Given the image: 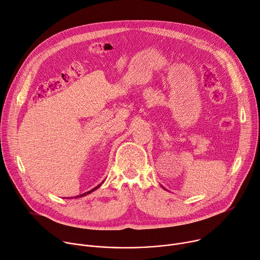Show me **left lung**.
<instances>
[{
    "label": "left lung",
    "mask_w": 260,
    "mask_h": 260,
    "mask_svg": "<svg viewBox=\"0 0 260 260\" xmlns=\"http://www.w3.org/2000/svg\"><path fill=\"white\" fill-rule=\"evenodd\" d=\"M161 187H162V188H164V190H166V188H165V187H164V186H161Z\"/></svg>",
    "instance_id": "left-lung-1"
}]
</instances>
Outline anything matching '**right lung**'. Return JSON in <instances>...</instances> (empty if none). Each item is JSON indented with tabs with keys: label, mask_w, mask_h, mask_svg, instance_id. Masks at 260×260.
I'll use <instances>...</instances> for the list:
<instances>
[{
	"label": "right lung",
	"mask_w": 260,
	"mask_h": 260,
	"mask_svg": "<svg viewBox=\"0 0 260 260\" xmlns=\"http://www.w3.org/2000/svg\"><path fill=\"white\" fill-rule=\"evenodd\" d=\"M104 183V181L102 182V183H100L99 185H96L95 187L94 188H92V190H90V191H88V192H86V193H84V194H81V195H79V196H76V197H72V198H80V197H84V196H86V195H88V194H90V193H92V192H94L95 190H98V188L102 185Z\"/></svg>",
	"instance_id": "right-lung-1"
}]
</instances>
